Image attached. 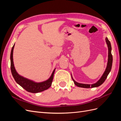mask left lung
<instances>
[{"instance_id": "left-lung-1", "label": "left lung", "mask_w": 121, "mask_h": 121, "mask_svg": "<svg viewBox=\"0 0 121 121\" xmlns=\"http://www.w3.org/2000/svg\"><path fill=\"white\" fill-rule=\"evenodd\" d=\"M105 42L107 43V44L108 47V60L107 68L105 69V70L104 72L103 75H102L100 79L97 81L96 83H95L92 84H82L77 82L75 80L73 79L72 77V75L71 74L72 78L73 81H74V84L75 85L79 87H82V88H93V87H97L100 86L101 84L103 83L105 80L107 79L108 75L109 74V72H111L112 67V46L111 44V42L109 41L108 38L107 37L105 38Z\"/></svg>"}]
</instances>
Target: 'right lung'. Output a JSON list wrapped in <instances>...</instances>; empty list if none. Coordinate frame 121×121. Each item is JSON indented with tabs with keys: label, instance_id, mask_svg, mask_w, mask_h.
<instances>
[{
	"label": "right lung",
	"instance_id": "obj_1",
	"mask_svg": "<svg viewBox=\"0 0 121 121\" xmlns=\"http://www.w3.org/2000/svg\"><path fill=\"white\" fill-rule=\"evenodd\" d=\"M14 47V44L12 47L10 53V69L12 75L16 82L26 90L31 93H38L48 89L52 86L56 68L54 69L49 78L45 81L35 82L33 80L24 77L18 74L14 66L13 61V51Z\"/></svg>",
	"mask_w": 121,
	"mask_h": 121
}]
</instances>
